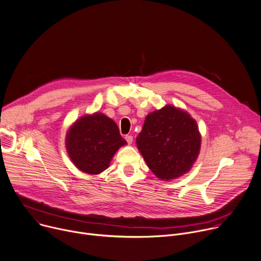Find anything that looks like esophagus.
Instances as JSON below:
<instances>
[{"label":"esophagus","instance_id":"esophagus-1","mask_svg":"<svg viewBox=\"0 0 261 261\" xmlns=\"http://www.w3.org/2000/svg\"><path fill=\"white\" fill-rule=\"evenodd\" d=\"M125 140H126V142H127L128 144H132V143H133V136L126 135V136H125Z\"/></svg>","mask_w":261,"mask_h":261}]
</instances>
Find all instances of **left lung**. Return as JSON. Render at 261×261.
<instances>
[{"label": "left lung", "instance_id": "obj_1", "mask_svg": "<svg viewBox=\"0 0 261 261\" xmlns=\"http://www.w3.org/2000/svg\"><path fill=\"white\" fill-rule=\"evenodd\" d=\"M136 142L155 176L171 180L192 168L200 151L201 137L187 112L166 106L147 115Z\"/></svg>", "mask_w": 261, "mask_h": 261}]
</instances>
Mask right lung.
Masks as SVG:
<instances>
[{
	"label": "right lung",
	"mask_w": 261,
	"mask_h": 261,
	"mask_svg": "<svg viewBox=\"0 0 261 261\" xmlns=\"http://www.w3.org/2000/svg\"><path fill=\"white\" fill-rule=\"evenodd\" d=\"M126 141L111 118L101 113L84 116L70 126L66 149L72 163L88 174H99Z\"/></svg>",
	"instance_id": "right-lung-1"
}]
</instances>
